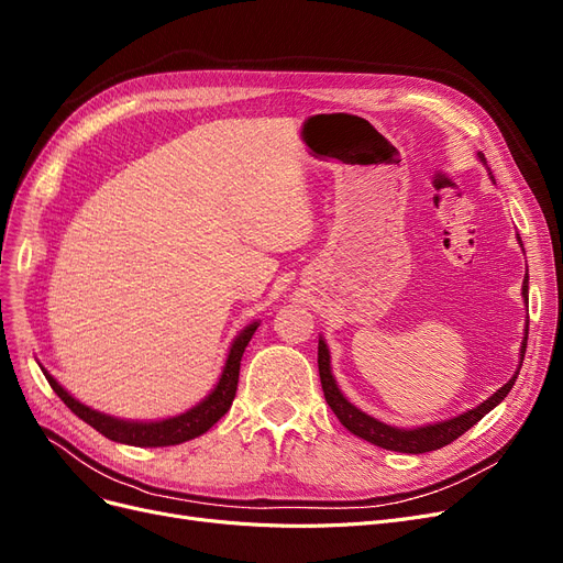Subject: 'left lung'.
Returning <instances> with one entry per match:
<instances>
[{
    "mask_svg": "<svg viewBox=\"0 0 563 563\" xmlns=\"http://www.w3.org/2000/svg\"><path fill=\"white\" fill-rule=\"evenodd\" d=\"M478 161L483 165H487L485 156L478 152ZM490 179L495 181L493 173H490ZM520 241V236H518ZM522 246V241H520ZM522 297L527 301L529 297V276H525V283H522ZM527 333H529V324L525 329V340H522V347H520V365L516 375H512L497 394H493L487 400H483L478 407L470 409L460 413V417L455 419H449V421H439V423H430V426H423V428H411V430H405V428H394V426H386L373 417H368V413L361 411L358 407H354L345 396L340 394V388L331 375V354H329V347L327 342L320 338V345H317V365H320V379H322V390H324V398L329 402V407L333 409V413L338 417V421L345 426L352 434L365 439V442H371L375 446H382L386 451H398V453H428V451H437L442 449L451 442H455V439L460 434L467 432L472 426H476L487 411H493L506 396L508 390L512 388V384H516L518 375H520V368H522V361H525V352H527Z\"/></svg>",
    "mask_w": 563,
    "mask_h": 563,
    "instance_id": "obj_1",
    "label": "left lung"
}]
</instances>
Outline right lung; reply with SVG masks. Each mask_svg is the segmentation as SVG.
Returning a JSON list of instances; mask_svg holds the SVG:
<instances>
[{
    "label": "right lung",
    "instance_id": "right-lung-1",
    "mask_svg": "<svg viewBox=\"0 0 563 563\" xmlns=\"http://www.w3.org/2000/svg\"><path fill=\"white\" fill-rule=\"evenodd\" d=\"M260 322L249 324L243 329L228 352V361L223 365V375L218 379V384L213 386L211 394L195 405L192 409L179 413V417L173 419H163V421H124V419H114L110 413L96 411L87 405H82L80 400L73 398L68 390L51 375L45 368L43 375L47 379V384L53 386L55 394L64 400V405L76 413L78 419H82L85 423H89L93 430H99L103 437L112 439V442L119 444H129V446H175V444H184L188 439H195L205 434L218 419L225 417L228 409L232 407V400L236 396V384H239V368H241V356L246 352V345L251 342L253 333L257 331Z\"/></svg>",
    "mask_w": 563,
    "mask_h": 563
}]
</instances>
